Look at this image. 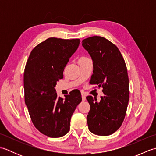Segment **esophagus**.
<instances>
[{
  "instance_id": "esophagus-1",
  "label": "esophagus",
  "mask_w": 156,
  "mask_h": 156,
  "mask_svg": "<svg viewBox=\"0 0 156 156\" xmlns=\"http://www.w3.org/2000/svg\"><path fill=\"white\" fill-rule=\"evenodd\" d=\"M82 101H86V96L84 94H82Z\"/></svg>"
}]
</instances>
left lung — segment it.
Listing matches in <instances>:
<instances>
[{
    "instance_id": "obj_1",
    "label": "left lung",
    "mask_w": 156,
    "mask_h": 156,
    "mask_svg": "<svg viewBox=\"0 0 156 156\" xmlns=\"http://www.w3.org/2000/svg\"><path fill=\"white\" fill-rule=\"evenodd\" d=\"M82 43L93 62L90 83L102 87L104 93L100 102L87 97L90 105L88 129L95 135L107 136L118 130L125 117L129 99L127 67L118 48L105 37L93 36Z\"/></svg>"
}]
</instances>
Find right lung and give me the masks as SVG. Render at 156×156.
I'll return each instance as SVG.
<instances>
[{
    "mask_svg": "<svg viewBox=\"0 0 156 156\" xmlns=\"http://www.w3.org/2000/svg\"><path fill=\"white\" fill-rule=\"evenodd\" d=\"M80 42L79 39L48 38L34 48L26 64L25 102L36 129L48 137H60L68 133L72 115L82 101L78 90L65 95L64 99L58 97L55 89Z\"/></svg>",
    "mask_w": 156,
    "mask_h": 156,
    "instance_id": "right-lung-1",
    "label": "right lung"
}]
</instances>
